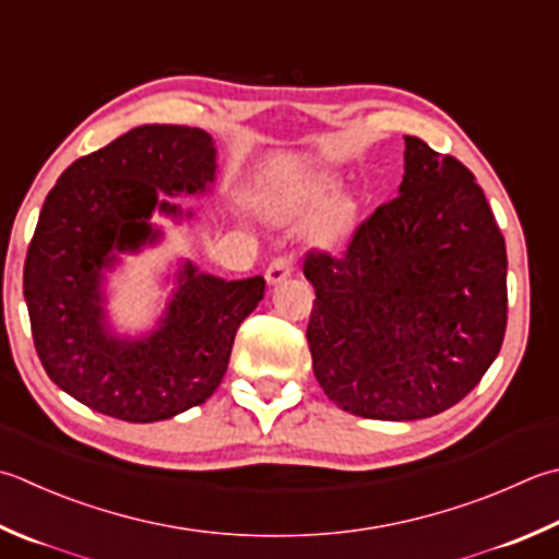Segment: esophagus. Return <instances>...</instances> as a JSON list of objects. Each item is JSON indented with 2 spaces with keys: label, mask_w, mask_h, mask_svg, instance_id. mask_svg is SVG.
I'll use <instances>...</instances> for the list:
<instances>
[{
  "label": "esophagus",
  "mask_w": 559,
  "mask_h": 559,
  "mask_svg": "<svg viewBox=\"0 0 559 559\" xmlns=\"http://www.w3.org/2000/svg\"><path fill=\"white\" fill-rule=\"evenodd\" d=\"M293 271H295V266H293V259L290 257L273 259L271 266L266 269L269 286H278V283H283L288 276H293Z\"/></svg>",
  "instance_id": "34e87169"
}]
</instances>
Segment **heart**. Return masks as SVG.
<instances>
[{
  "instance_id": "1",
  "label": "heart",
  "mask_w": 559,
  "mask_h": 559,
  "mask_svg": "<svg viewBox=\"0 0 559 559\" xmlns=\"http://www.w3.org/2000/svg\"><path fill=\"white\" fill-rule=\"evenodd\" d=\"M334 189V179L326 177V174H310L308 179L295 183L286 195H278L276 201L271 203V215L278 217V221H288V217L302 215L305 211H312V207H320Z\"/></svg>"
}]
</instances>
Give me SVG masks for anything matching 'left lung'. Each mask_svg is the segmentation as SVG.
Returning a JSON list of instances; mask_svg holds the SVG:
<instances>
[{
    "label": "left lung",
    "instance_id": "8db88e82",
    "mask_svg": "<svg viewBox=\"0 0 559 559\" xmlns=\"http://www.w3.org/2000/svg\"><path fill=\"white\" fill-rule=\"evenodd\" d=\"M314 378L364 419L414 421L473 390L504 342L507 245L473 171L404 135L400 193L344 254L305 259Z\"/></svg>",
    "mask_w": 559,
    "mask_h": 559
}]
</instances>
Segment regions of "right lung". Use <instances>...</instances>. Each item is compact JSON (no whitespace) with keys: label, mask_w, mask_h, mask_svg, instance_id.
Listing matches in <instances>:
<instances>
[{"label":"right lung","mask_w":559,"mask_h":559,"mask_svg":"<svg viewBox=\"0 0 559 559\" xmlns=\"http://www.w3.org/2000/svg\"><path fill=\"white\" fill-rule=\"evenodd\" d=\"M215 142L201 128L140 126L80 157L52 186L24 264L33 344L48 378L106 417L150 424L203 404L221 385L235 334L266 281H225L181 261L157 326L114 332L104 281L120 254L162 239L152 215L189 221L164 195H205Z\"/></svg>","instance_id":"obj_1"}]
</instances>
